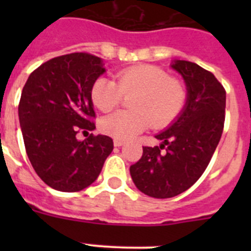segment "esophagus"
I'll return each instance as SVG.
<instances>
[{"label":"esophagus","mask_w":251,"mask_h":251,"mask_svg":"<svg viewBox=\"0 0 251 251\" xmlns=\"http://www.w3.org/2000/svg\"><path fill=\"white\" fill-rule=\"evenodd\" d=\"M124 145V141H121V139H114V146L115 147H121V146Z\"/></svg>","instance_id":"esophagus-1"}]
</instances>
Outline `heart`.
<instances>
[{
  "label": "heart",
  "mask_w": 251,
  "mask_h": 251,
  "mask_svg": "<svg viewBox=\"0 0 251 251\" xmlns=\"http://www.w3.org/2000/svg\"><path fill=\"white\" fill-rule=\"evenodd\" d=\"M134 94L129 100L133 110H118L105 115L100 129L117 139H130L147 129L165 128L174 123L187 101L185 84L161 68L137 65L121 70L115 81L98 77L90 89V98L101 112H109L122 101L123 95Z\"/></svg>",
  "instance_id": "obj_1"
}]
</instances>
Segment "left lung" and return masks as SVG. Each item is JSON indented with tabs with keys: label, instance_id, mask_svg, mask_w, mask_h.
Wrapping results in <instances>:
<instances>
[{
	"label": "left lung",
	"instance_id": "obj_1",
	"mask_svg": "<svg viewBox=\"0 0 251 251\" xmlns=\"http://www.w3.org/2000/svg\"><path fill=\"white\" fill-rule=\"evenodd\" d=\"M171 66L187 86L185 108L156 136L162 145L143 147L141 159L129 168L139 191L156 199L182 194L200 178L220 142L225 122L226 92L215 75L186 60H176Z\"/></svg>",
	"mask_w": 251,
	"mask_h": 251
}]
</instances>
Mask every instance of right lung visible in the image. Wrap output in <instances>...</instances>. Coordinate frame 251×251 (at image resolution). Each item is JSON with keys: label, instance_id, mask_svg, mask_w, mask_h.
Here are the masks:
<instances>
[{"label": "right lung", "instance_id": "obj_1", "mask_svg": "<svg viewBox=\"0 0 251 251\" xmlns=\"http://www.w3.org/2000/svg\"><path fill=\"white\" fill-rule=\"evenodd\" d=\"M104 72L100 57L73 52L40 65L22 89L19 118L26 153L37 176L57 191L92 185L113 151L108 136L76 138L95 129L90 89Z\"/></svg>", "mask_w": 251, "mask_h": 251}]
</instances>
